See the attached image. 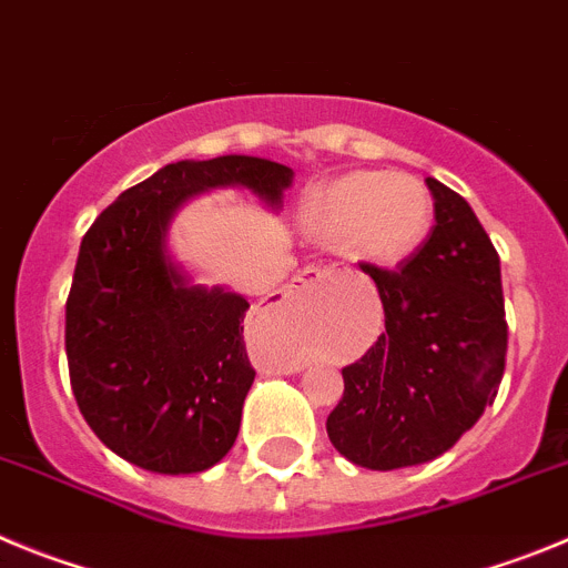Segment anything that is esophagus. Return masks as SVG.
Instances as JSON below:
<instances>
[{
	"mask_svg": "<svg viewBox=\"0 0 568 568\" xmlns=\"http://www.w3.org/2000/svg\"><path fill=\"white\" fill-rule=\"evenodd\" d=\"M325 277H328V268H316V265H308V268H303V272H300L296 283L308 288V285H320Z\"/></svg>",
	"mask_w": 568,
	"mask_h": 568,
	"instance_id": "1",
	"label": "esophagus"
}]
</instances>
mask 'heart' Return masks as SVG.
Instances as JSON below:
<instances>
[{
  "label": "heart",
  "instance_id": "1",
  "mask_svg": "<svg viewBox=\"0 0 568 568\" xmlns=\"http://www.w3.org/2000/svg\"><path fill=\"white\" fill-rule=\"evenodd\" d=\"M305 226L314 237L347 246L376 268L407 263L433 229V197L418 178L347 172L311 197Z\"/></svg>",
  "mask_w": 568,
  "mask_h": 568
}]
</instances>
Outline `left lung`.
<instances>
[{"label": "left lung", "instance_id": "8db88e82", "mask_svg": "<svg viewBox=\"0 0 568 568\" xmlns=\"http://www.w3.org/2000/svg\"><path fill=\"white\" fill-rule=\"evenodd\" d=\"M436 226L396 272L362 265L385 308V334L342 367L328 438L365 469L447 453L498 396L507 359L500 260L462 195L427 178Z\"/></svg>", "mask_w": 568, "mask_h": 568}]
</instances>
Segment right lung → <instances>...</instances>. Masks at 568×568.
<instances>
[{"instance_id": "obj_1", "label": "right lung", "mask_w": 568, "mask_h": 568, "mask_svg": "<svg viewBox=\"0 0 568 568\" xmlns=\"http://www.w3.org/2000/svg\"><path fill=\"white\" fill-rule=\"evenodd\" d=\"M294 170L252 155L166 163L95 217L68 296L70 385L90 430L124 462L161 475L214 467L232 449L254 382L246 296L195 285L166 237L209 189L243 186L283 206Z\"/></svg>"}]
</instances>
